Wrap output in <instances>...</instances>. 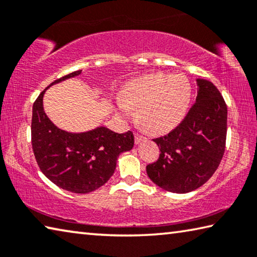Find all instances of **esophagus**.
Instances as JSON below:
<instances>
[{"label":"esophagus","instance_id":"1","mask_svg":"<svg viewBox=\"0 0 257 257\" xmlns=\"http://www.w3.org/2000/svg\"><path fill=\"white\" fill-rule=\"evenodd\" d=\"M145 139H146V137L143 136V135L135 134V143H136V144H139V143L145 141Z\"/></svg>","mask_w":257,"mask_h":257}]
</instances>
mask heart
Returning a JSON list of instances; mask_svg holds the SVG:
<instances>
[{"instance_id": "b5f03b06", "label": "heart", "mask_w": 257, "mask_h": 257, "mask_svg": "<svg viewBox=\"0 0 257 257\" xmlns=\"http://www.w3.org/2000/svg\"><path fill=\"white\" fill-rule=\"evenodd\" d=\"M125 101H120L125 118L135 115L156 133L170 130L180 122L190 101V85L186 78L155 73L132 82L125 90Z\"/></svg>"}]
</instances>
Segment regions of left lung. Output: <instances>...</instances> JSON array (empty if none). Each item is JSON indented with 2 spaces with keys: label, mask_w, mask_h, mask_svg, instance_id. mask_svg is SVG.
I'll list each match as a JSON object with an SVG mask.
<instances>
[{
  "label": "left lung",
  "mask_w": 257,
  "mask_h": 257,
  "mask_svg": "<svg viewBox=\"0 0 257 257\" xmlns=\"http://www.w3.org/2000/svg\"><path fill=\"white\" fill-rule=\"evenodd\" d=\"M196 101L170 133L154 138L156 162L146 167L150 179L171 193L199 188L214 175L227 139V104L211 81L198 79Z\"/></svg>",
  "instance_id": "obj_1"
}]
</instances>
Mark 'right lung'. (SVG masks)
<instances>
[{
	"instance_id": "add662e5",
	"label": "right lung",
	"mask_w": 257,
	"mask_h": 257,
	"mask_svg": "<svg viewBox=\"0 0 257 257\" xmlns=\"http://www.w3.org/2000/svg\"><path fill=\"white\" fill-rule=\"evenodd\" d=\"M80 75L69 73L50 86ZM33 105L32 145L41 171L62 189L77 194L90 193L110 179L120 153L134 147L132 130L116 134L105 127L81 134L63 132L51 122L43 108V95Z\"/></svg>"
}]
</instances>
